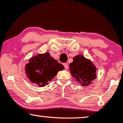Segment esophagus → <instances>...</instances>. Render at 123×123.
I'll use <instances>...</instances> for the list:
<instances>
[{
  "label": "esophagus",
  "mask_w": 123,
  "mask_h": 123,
  "mask_svg": "<svg viewBox=\"0 0 123 123\" xmlns=\"http://www.w3.org/2000/svg\"><path fill=\"white\" fill-rule=\"evenodd\" d=\"M63 65H64V68H65V69H68V65L67 64V63H64Z\"/></svg>",
  "instance_id": "esophagus-1"
}]
</instances>
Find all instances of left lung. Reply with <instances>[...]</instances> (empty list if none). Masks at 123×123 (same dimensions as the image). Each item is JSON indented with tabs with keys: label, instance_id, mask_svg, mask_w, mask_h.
Masks as SVG:
<instances>
[{
	"label": "left lung",
	"instance_id": "obj_1",
	"mask_svg": "<svg viewBox=\"0 0 123 123\" xmlns=\"http://www.w3.org/2000/svg\"><path fill=\"white\" fill-rule=\"evenodd\" d=\"M69 70L72 77L83 86L90 85L97 78L95 65L82 55L74 57L73 62L69 64Z\"/></svg>",
	"mask_w": 123,
	"mask_h": 123
}]
</instances>
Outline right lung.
Segmentation results:
<instances>
[{"instance_id":"right-lung-1","label":"right lung","mask_w":123,"mask_h":123,"mask_svg":"<svg viewBox=\"0 0 123 123\" xmlns=\"http://www.w3.org/2000/svg\"><path fill=\"white\" fill-rule=\"evenodd\" d=\"M64 66L52 58L50 53L40 54L30 59L25 66L26 76L39 87H44L56 76Z\"/></svg>"}]
</instances>
